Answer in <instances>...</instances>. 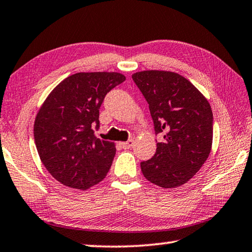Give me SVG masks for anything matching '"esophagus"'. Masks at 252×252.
I'll use <instances>...</instances> for the list:
<instances>
[{
    "instance_id": "34e87169",
    "label": "esophagus",
    "mask_w": 252,
    "mask_h": 252,
    "mask_svg": "<svg viewBox=\"0 0 252 252\" xmlns=\"http://www.w3.org/2000/svg\"><path fill=\"white\" fill-rule=\"evenodd\" d=\"M134 144V141L133 140H127L126 142H120V146H121V148H123V149H130L132 146H133Z\"/></svg>"
}]
</instances>
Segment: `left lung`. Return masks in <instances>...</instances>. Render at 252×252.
Returning a JSON list of instances; mask_svg holds the SVG:
<instances>
[{
	"instance_id": "left-lung-1",
	"label": "left lung",
	"mask_w": 252,
	"mask_h": 252,
	"mask_svg": "<svg viewBox=\"0 0 252 252\" xmlns=\"http://www.w3.org/2000/svg\"><path fill=\"white\" fill-rule=\"evenodd\" d=\"M147 100L156 134L162 135L150 160L141 162L143 176L164 189L180 187L197 173L211 151V106L189 80L169 71L132 74Z\"/></svg>"
}]
</instances>
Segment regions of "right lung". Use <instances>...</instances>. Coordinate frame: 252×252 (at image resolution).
<instances>
[{"mask_svg": "<svg viewBox=\"0 0 252 252\" xmlns=\"http://www.w3.org/2000/svg\"><path fill=\"white\" fill-rule=\"evenodd\" d=\"M126 81L117 72H80L59 83L34 122V141L51 176L87 190L103 180L116 156L113 142L95 138L106 93Z\"/></svg>", "mask_w": 252, "mask_h": 252, "instance_id": "right-lung-1", "label": "right lung"}]
</instances>
